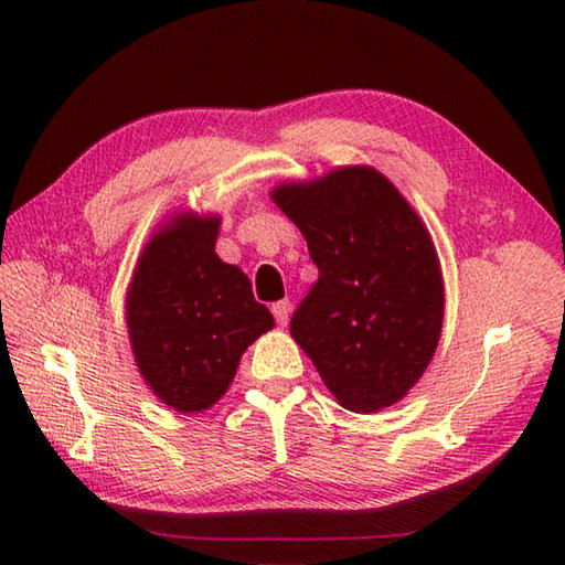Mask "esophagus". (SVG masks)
Returning <instances> with one entry per match:
<instances>
[{"label": "esophagus", "mask_w": 565, "mask_h": 565, "mask_svg": "<svg viewBox=\"0 0 565 565\" xmlns=\"http://www.w3.org/2000/svg\"><path fill=\"white\" fill-rule=\"evenodd\" d=\"M271 313H274L276 322H279V326L284 328L286 322H289V316H291V303L289 301H276L271 306Z\"/></svg>", "instance_id": "obj_1"}]
</instances>
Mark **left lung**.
<instances>
[{"instance_id": "8db88e82", "label": "left lung", "mask_w": 565, "mask_h": 565, "mask_svg": "<svg viewBox=\"0 0 565 565\" xmlns=\"http://www.w3.org/2000/svg\"><path fill=\"white\" fill-rule=\"evenodd\" d=\"M271 199L320 271L291 338L347 411L398 403L429 366L444 322L441 267L423 218L369 164L284 182Z\"/></svg>"}]
</instances>
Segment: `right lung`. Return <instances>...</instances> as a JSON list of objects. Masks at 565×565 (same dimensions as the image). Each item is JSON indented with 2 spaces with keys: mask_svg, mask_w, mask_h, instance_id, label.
Masks as SVG:
<instances>
[{
  "mask_svg": "<svg viewBox=\"0 0 565 565\" xmlns=\"http://www.w3.org/2000/svg\"><path fill=\"white\" fill-rule=\"evenodd\" d=\"M218 233L221 215L177 211L142 247L126 291L136 366L177 413L223 398L239 356L274 328L245 271L215 255Z\"/></svg>",
  "mask_w": 565,
  "mask_h": 565,
  "instance_id": "obj_1",
  "label": "right lung"
}]
</instances>
